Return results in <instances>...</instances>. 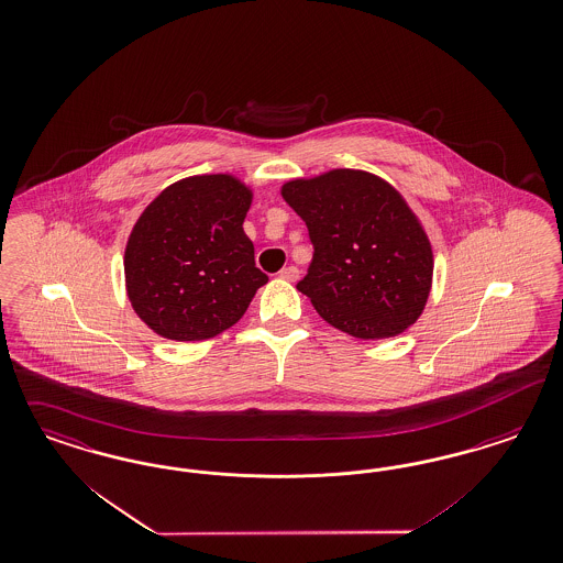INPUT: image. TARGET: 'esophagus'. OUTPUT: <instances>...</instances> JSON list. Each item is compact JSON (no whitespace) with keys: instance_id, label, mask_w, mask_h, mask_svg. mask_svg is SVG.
Listing matches in <instances>:
<instances>
[{"instance_id":"obj_1","label":"esophagus","mask_w":563,"mask_h":563,"mask_svg":"<svg viewBox=\"0 0 563 563\" xmlns=\"http://www.w3.org/2000/svg\"><path fill=\"white\" fill-rule=\"evenodd\" d=\"M279 279H286V282H296L298 279V269L296 267H284L282 272L277 273Z\"/></svg>"}]
</instances>
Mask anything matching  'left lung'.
<instances>
[{
    "label": "left lung",
    "mask_w": 563,
    "mask_h": 563,
    "mask_svg": "<svg viewBox=\"0 0 563 563\" xmlns=\"http://www.w3.org/2000/svg\"><path fill=\"white\" fill-rule=\"evenodd\" d=\"M314 254L296 286L332 328L361 340L413 325L432 290L434 252L416 212L386 179L332 168L282 186Z\"/></svg>",
    "instance_id": "1"
}]
</instances>
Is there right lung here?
I'll use <instances>...</instances> for the list:
<instances>
[{
	"label": "right lung",
	"mask_w": 563,
	"mask_h": 563,
	"mask_svg": "<svg viewBox=\"0 0 563 563\" xmlns=\"http://www.w3.org/2000/svg\"><path fill=\"white\" fill-rule=\"evenodd\" d=\"M252 189L230 173L191 175L163 189L126 240L129 302L167 340H209L235 325L269 277L244 233Z\"/></svg>",
	"instance_id": "right-lung-1"
}]
</instances>
